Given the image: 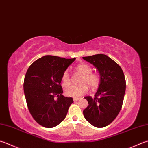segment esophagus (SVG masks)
Here are the masks:
<instances>
[{
  "mask_svg": "<svg viewBox=\"0 0 148 148\" xmlns=\"http://www.w3.org/2000/svg\"><path fill=\"white\" fill-rule=\"evenodd\" d=\"M79 99H80V98H79V97H74V98H73V100H74V101H76L79 100Z\"/></svg>",
  "mask_w": 148,
  "mask_h": 148,
  "instance_id": "obj_1",
  "label": "esophagus"
}]
</instances>
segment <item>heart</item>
<instances>
[{"mask_svg": "<svg viewBox=\"0 0 148 148\" xmlns=\"http://www.w3.org/2000/svg\"><path fill=\"white\" fill-rule=\"evenodd\" d=\"M76 71L83 74L80 79L79 85H71L69 86L71 82V78L68 71H65L62 75V81L63 87L69 86L65 89V93L70 97H79L83 94H85L88 90L87 83L90 87L92 89L96 88L99 86L101 81L100 76L92 72V69L86 63H81L76 66Z\"/></svg>", "mask_w": 148, "mask_h": 148, "instance_id": "b5f03b06", "label": "heart"}]
</instances>
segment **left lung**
Here are the masks:
<instances>
[{
	"label": "left lung",
	"instance_id": "left-lung-1",
	"mask_svg": "<svg viewBox=\"0 0 148 148\" xmlns=\"http://www.w3.org/2000/svg\"><path fill=\"white\" fill-rule=\"evenodd\" d=\"M83 59L96 67L101 78L94 97H85L88 105L83 110L84 117L94 126L103 128L116 118L122 108L125 77L121 66L105 54H95Z\"/></svg>",
	"mask_w": 148,
	"mask_h": 148
}]
</instances>
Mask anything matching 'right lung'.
Listing matches in <instances>:
<instances>
[{
  "mask_svg": "<svg viewBox=\"0 0 148 148\" xmlns=\"http://www.w3.org/2000/svg\"><path fill=\"white\" fill-rule=\"evenodd\" d=\"M75 60L46 55L32 63L26 72L24 91L29 111L45 128L62 123L74 102L72 97L62 95L60 83L63 72Z\"/></svg>",
  "mask_w": 148,
  "mask_h": 148,
  "instance_id": "add662e5",
  "label": "right lung"
}]
</instances>
